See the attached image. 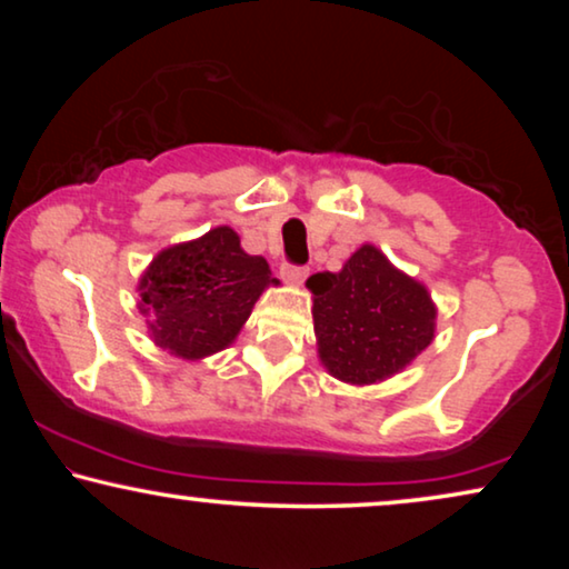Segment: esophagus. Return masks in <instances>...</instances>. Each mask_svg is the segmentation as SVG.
<instances>
[{
  "label": "esophagus",
  "mask_w": 569,
  "mask_h": 569,
  "mask_svg": "<svg viewBox=\"0 0 569 569\" xmlns=\"http://www.w3.org/2000/svg\"><path fill=\"white\" fill-rule=\"evenodd\" d=\"M279 277H282L284 282H290V284H302V279L308 277V269L306 267H292V263H282V267H279Z\"/></svg>",
  "instance_id": "1"
}]
</instances>
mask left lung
<instances>
[{
  "label": "left lung",
  "mask_w": 569,
  "mask_h": 569,
  "mask_svg": "<svg viewBox=\"0 0 569 569\" xmlns=\"http://www.w3.org/2000/svg\"><path fill=\"white\" fill-rule=\"evenodd\" d=\"M306 284L318 360L341 383H383L432 345L438 308L430 292L372 243L357 248L341 271H318Z\"/></svg>",
  "instance_id": "obj_1"
}]
</instances>
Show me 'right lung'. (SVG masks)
I'll return each mask as SVG.
<instances>
[{
    "instance_id": "add662e5",
    "label": "right lung",
    "mask_w": 569,
    "mask_h": 569,
    "mask_svg": "<svg viewBox=\"0 0 569 569\" xmlns=\"http://www.w3.org/2000/svg\"><path fill=\"white\" fill-rule=\"evenodd\" d=\"M279 279L263 256L240 248L238 232L220 224L201 238L162 248L139 277V313L160 349L181 360H204L238 339L256 300Z\"/></svg>"
}]
</instances>
